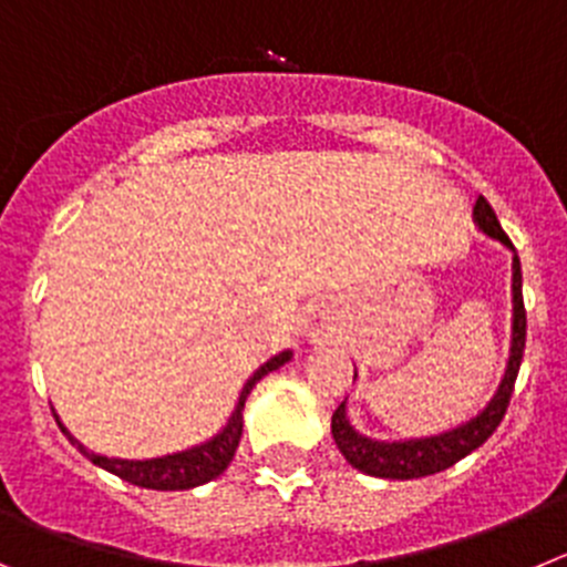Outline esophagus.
Segmentation results:
<instances>
[{
    "instance_id": "1",
    "label": "esophagus",
    "mask_w": 567,
    "mask_h": 567,
    "mask_svg": "<svg viewBox=\"0 0 567 567\" xmlns=\"http://www.w3.org/2000/svg\"><path fill=\"white\" fill-rule=\"evenodd\" d=\"M302 336L310 341V344H328V341H336L339 336V324H336V313L324 305L319 308H310L302 319Z\"/></svg>"
}]
</instances>
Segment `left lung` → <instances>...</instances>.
I'll return each mask as SVG.
<instances>
[{"instance_id":"obj_1","label":"left lung","mask_w":567,"mask_h":567,"mask_svg":"<svg viewBox=\"0 0 567 567\" xmlns=\"http://www.w3.org/2000/svg\"><path fill=\"white\" fill-rule=\"evenodd\" d=\"M474 226L481 228L486 237L497 239L499 246L512 248V239L503 234L497 223V214L486 203V197H477L472 208ZM512 347H508L506 372L499 379L497 390L488 398L477 415L468 421L457 423L452 430L435 432V435L421 437H398V441H379V437L361 435L353 426L350 415H347V401H341L339 410L333 412L330 430H333V441L344 461L359 472L370 474V477H384V481H417L426 474H437L443 468L455 466L466 455H472L474 449H481L483 443L492 437L497 430L503 415L508 410V398L514 392V381H517L519 361H523L525 350V308H523V271H519V257L514 254L512 259Z\"/></svg>"}]
</instances>
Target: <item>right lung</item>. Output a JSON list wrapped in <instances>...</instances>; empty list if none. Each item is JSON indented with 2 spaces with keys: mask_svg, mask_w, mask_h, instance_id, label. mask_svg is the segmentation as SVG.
I'll return each mask as SVG.
<instances>
[{
  "mask_svg": "<svg viewBox=\"0 0 567 567\" xmlns=\"http://www.w3.org/2000/svg\"><path fill=\"white\" fill-rule=\"evenodd\" d=\"M293 359V350H282V353L271 355V359L265 361L262 367L254 370L251 379L243 384L239 390L237 404H234L231 415H228L226 426H223L217 435H212L208 441L195 443V446L181 449V452H169V455H161V457H144V461H126V457H106L93 452V449H86L73 432L61 423V417H53L55 423L61 426V432L68 435V441L79 449L81 455L86 461H93L95 466L106 468V472L118 474L121 481L132 483V486H141V488H155V492H183V488H197L203 483L214 481V477H220L223 472L228 468L231 463L234 452L239 446V437H243V410H246V401L251 395V390L257 386V381H262L268 372L279 370L285 361Z\"/></svg>",
  "mask_w": 567,
  "mask_h": 567,
  "instance_id": "add662e5",
  "label": "right lung"
}]
</instances>
